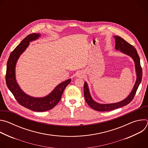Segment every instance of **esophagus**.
Returning a JSON list of instances; mask_svg holds the SVG:
<instances>
[{
    "label": "esophagus",
    "instance_id": "1",
    "mask_svg": "<svg viewBox=\"0 0 148 148\" xmlns=\"http://www.w3.org/2000/svg\"><path fill=\"white\" fill-rule=\"evenodd\" d=\"M77 76L78 77H83V73L82 72H79L78 73H77Z\"/></svg>",
    "mask_w": 148,
    "mask_h": 148
}]
</instances>
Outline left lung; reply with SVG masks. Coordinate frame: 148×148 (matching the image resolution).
I'll return each instance as SVG.
<instances>
[{"mask_svg":"<svg viewBox=\"0 0 148 148\" xmlns=\"http://www.w3.org/2000/svg\"><path fill=\"white\" fill-rule=\"evenodd\" d=\"M114 37L115 38V49L117 50H120L124 54L131 56L134 60L137 78L132 91L127 98L121 102L109 104H101L95 102L90 95L87 84L86 82H84V95L86 101L91 108L98 111H109L125 106V105L130 103L134 99L138 87L142 81V70L140 66V58L136 49L121 37L116 36H114Z\"/></svg>","mask_w":148,"mask_h":148,"instance_id":"8db88e82","label":"left lung"}]
</instances>
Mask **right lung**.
<instances>
[{
	"label": "right lung",
	"instance_id": "1",
	"mask_svg": "<svg viewBox=\"0 0 148 148\" xmlns=\"http://www.w3.org/2000/svg\"><path fill=\"white\" fill-rule=\"evenodd\" d=\"M39 34L32 33L26 37L10 53L7 62L6 74V85L17 102L22 106L33 111L43 112L54 108L60 101L64 89L71 82V79L60 84L47 96L43 98L32 97L22 91L16 81L15 66L22 53L26 49L29 42L38 38Z\"/></svg>",
	"mask_w": 148,
	"mask_h": 148
}]
</instances>
